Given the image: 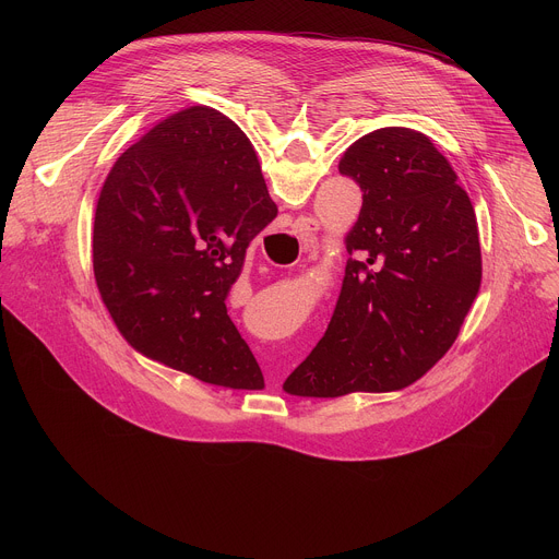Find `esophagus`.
<instances>
[{"mask_svg":"<svg viewBox=\"0 0 559 559\" xmlns=\"http://www.w3.org/2000/svg\"><path fill=\"white\" fill-rule=\"evenodd\" d=\"M294 234L300 238V243L305 250H311L316 243V231L321 229V223H318L313 216H300L294 221Z\"/></svg>","mask_w":559,"mask_h":559,"instance_id":"esophagus-1","label":"esophagus"}]
</instances>
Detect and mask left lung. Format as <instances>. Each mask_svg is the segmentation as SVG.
Listing matches in <instances>:
<instances>
[{
	"label": "left lung",
	"mask_w": 559,
	"mask_h": 559,
	"mask_svg": "<svg viewBox=\"0 0 559 559\" xmlns=\"http://www.w3.org/2000/svg\"><path fill=\"white\" fill-rule=\"evenodd\" d=\"M338 170L360 186L362 207L328 332L283 384L302 397L416 382L455 343L483 283L475 210L427 134L373 130Z\"/></svg>",
	"instance_id": "obj_1"
}]
</instances>
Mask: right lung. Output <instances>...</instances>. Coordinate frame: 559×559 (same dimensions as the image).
<instances>
[{"label":"right lung","mask_w":559,"mask_h":559,"mask_svg":"<svg viewBox=\"0 0 559 559\" xmlns=\"http://www.w3.org/2000/svg\"><path fill=\"white\" fill-rule=\"evenodd\" d=\"M276 212L234 121L207 106L158 121L117 158L95 210V278L121 336L203 382L263 389L225 298Z\"/></svg>","instance_id":"obj_1"}]
</instances>
